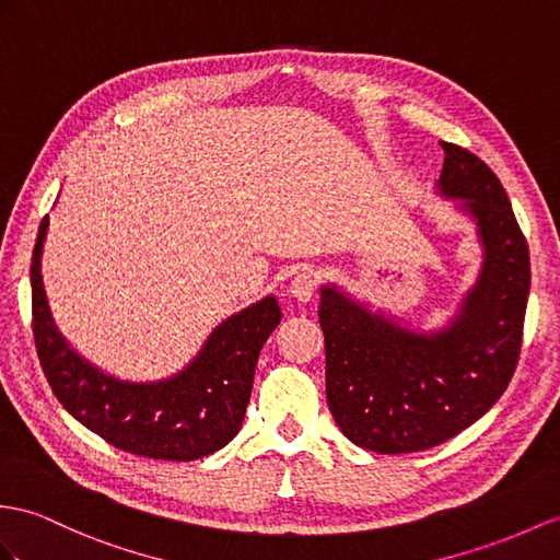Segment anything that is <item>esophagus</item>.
<instances>
[{"label": "esophagus", "instance_id": "obj_1", "mask_svg": "<svg viewBox=\"0 0 560 560\" xmlns=\"http://www.w3.org/2000/svg\"><path fill=\"white\" fill-rule=\"evenodd\" d=\"M313 292H316V280H313L311 272L308 270L296 272L294 280L290 282V294L296 299V302L306 304V302H311Z\"/></svg>", "mask_w": 560, "mask_h": 560}]
</instances>
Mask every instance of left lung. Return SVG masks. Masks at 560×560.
Instances as JSON below:
<instances>
[{"instance_id": "1", "label": "left lung", "mask_w": 560, "mask_h": 560, "mask_svg": "<svg viewBox=\"0 0 560 560\" xmlns=\"http://www.w3.org/2000/svg\"><path fill=\"white\" fill-rule=\"evenodd\" d=\"M438 192L475 223L482 268L456 316L413 330L337 284H323L327 406L345 438L375 454H411L470 428L509 387L529 294L527 242L482 159L442 142Z\"/></svg>"}]
</instances>
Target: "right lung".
Instances as JSON below:
<instances>
[{"mask_svg": "<svg viewBox=\"0 0 560 560\" xmlns=\"http://www.w3.org/2000/svg\"><path fill=\"white\" fill-rule=\"evenodd\" d=\"M47 228L45 215L31 264L33 335L39 365L61 406L128 454L195 460L223 448L247 413L258 351L282 318L278 299L268 294L215 325L197 357L175 375L130 383L80 357L54 323L39 272Z\"/></svg>", "mask_w": 560, "mask_h": 560, "instance_id": "right-lung-1", "label": "right lung"}]
</instances>
